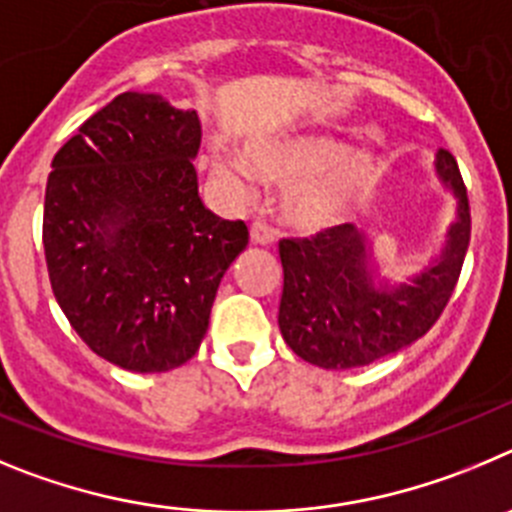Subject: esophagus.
<instances>
[{
  "mask_svg": "<svg viewBox=\"0 0 512 512\" xmlns=\"http://www.w3.org/2000/svg\"><path fill=\"white\" fill-rule=\"evenodd\" d=\"M250 239H252V245H262V247H267V245H273V239H275V234H273V229H267L265 224H252L250 227Z\"/></svg>",
  "mask_w": 512,
  "mask_h": 512,
  "instance_id": "obj_1",
  "label": "esophagus"
}]
</instances>
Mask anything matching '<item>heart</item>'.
Here are the masks:
<instances>
[{
	"label": "heart",
	"mask_w": 512,
	"mask_h": 512,
	"mask_svg": "<svg viewBox=\"0 0 512 512\" xmlns=\"http://www.w3.org/2000/svg\"><path fill=\"white\" fill-rule=\"evenodd\" d=\"M209 170L234 201H247L255 178L285 188L278 216L285 227L319 234L342 224L359 209L382 176V155L367 142L347 147L342 137L324 132L257 140L245 158L229 150H211Z\"/></svg>",
	"instance_id": "heart-1"
}]
</instances>
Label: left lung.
I'll list each match as a JSON object with an SVG mask.
<instances>
[{
    "mask_svg": "<svg viewBox=\"0 0 512 512\" xmlns=\"http://www.w3.org/2000/svg\"><path fill=\"white\" fill-rule=\"evenodd\" d=\"M434 173L454 199V219L421 270L395 283L375 257L365 224L313 239H283L278 326L285 344L324 370H352L418 342L449 303L469 247V199L457 160L439 150Z\"/></svg>",
    "mask_w": 512,
    "mask_h": 512,
    "instance_id": "8db88e82",
    "label": "left lung"
}]
</instances>
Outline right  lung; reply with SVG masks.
Returning a JSON list of instances; mask_svg holds the SVG:
<instances>
[{"mask_svg":"<svg viewBox=\"0 0 512 512\" xmlns=\"http://www.w3.org/2000/svg\"><path fill=\"white\" fill-rule=\"evenodd\" d=\"M201 122L124 91L55 153L43 247L55 301L112 365L168 372L199 352L245 222L206 209L193 160Z\"/></svg>","mask_w":512,"mask_h":512,"instance_id":"1","label":"right lung"}]
</instances>
